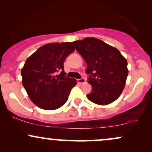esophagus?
I'll return each mask as SVG.
<instances>
[{
  "mask_svg": "<svg viewBox=\"0 0 152 152\" xmlns=\"http://www.w3.org/2000/svg\"><path fill=\"white\" fill-rule=\"evenodd\" d=\"M77 82L80 84H83V83H86V80L84 78H81V79H77Z\"/></svg>",
  "mask_w": 152,
  "mask_h": 152,
  "instance_id": "1",
  "label": "esophagus"
}]
</instances>
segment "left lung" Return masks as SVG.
<instances>
[{"mask_svg":"<svg viewBox=\"0 0 152 152\" xmlns=\"http://www.w3.org/2000/svg\"><path fill=\"white\" fill-rule=\"evenodd\" d=\"M72 43L86 63L88 83L92 86L88 100L102 106L116 101L126 84V59L117 48L98 38L87 37Z\"/></svg>","mask_w":152,"mask_h":152,"instance_id":"left-lung-1","label":"left lung"}]
</instances>
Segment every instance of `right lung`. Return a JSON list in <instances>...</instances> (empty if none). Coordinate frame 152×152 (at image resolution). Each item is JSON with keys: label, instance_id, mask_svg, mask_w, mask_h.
I'll use <instances>...</instances> for the list:
<instances>
[{"label": "right lung", "instance_id": "add662e5", "mask_svg": "<svg viewBox=\"0 0 152 152\" xmlns=\"http://www.w3.org/2000/svg\"><path fill=\"white\" fill-rule=\"evenodd\" d=\"M74 50L72 43H50L40 47L26 59L21 69L22 84L38 107L55 110L67 102L71 88L77 82L65 76L64 63Z\"/></svg>", "mask_w": 152, "mask_h": 152}]
</instances>
